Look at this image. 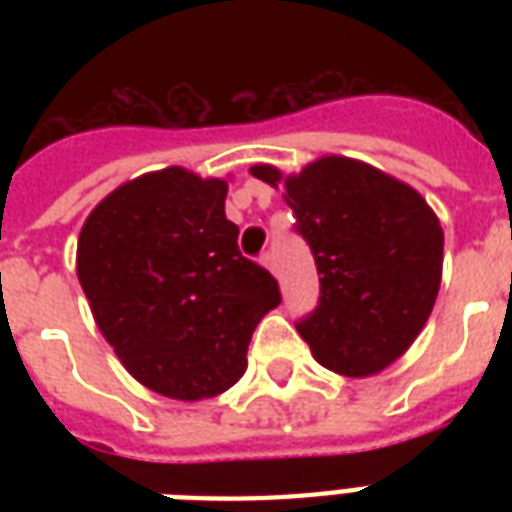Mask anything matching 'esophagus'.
Returning <instances> with one entry per match:
<instances>
[{
  "mask_svg": "<svg viewBox=\"0 0 512 512\" xmlns=\"http://www.w3.org/2000/svg\"><path fill=\"white\" fill-rule=\"evenodd\" d=\"M260 263H263L271 273H276V257H273V252H265V255L260 257Z\"/></svg>",
  "mask_w": 512,
  "mask_h": 512,
  "instance_id": "34e87169",
  "label": "esophagus"
}]
</instances>
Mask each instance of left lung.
<instances>
[{"instance_id": "left-lung-1", "label": "left lung", "mask_w": 512, "mask_h": 512, "mask_svg": "<svg viewBox=\"0 0 512 512\" xmlns=\"http://www.w3.org/2000/svg\"><path fill=\"white\" fill-rule=\"evenodd\" d=\"M249 172L284 188L321 276L319 308L297 324L313 358L342 377H372L425 327L444 268V228L404 180L348 156H321L295 175Z\"/></svg>"}]
</instances>
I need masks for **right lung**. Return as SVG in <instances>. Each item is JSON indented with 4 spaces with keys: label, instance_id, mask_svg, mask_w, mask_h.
Returning a JSON list of instances; mask_svg holds the SVG:
<instances>
[{
    "label": "right lung",
    "instance_id": "right-lung-1",
    "mask_svg": "<svg viewBox=\"0 0 512 512\" xmlns=\"http://www.w3.org/2000/svg\"><path fill=\"white\" fill-rule=\"evenodd\" d=\"M225 196V177L146 172L92 209L76 244L106 342L140 385L175 401L231 388L252 332L281 303L271 273L241 257Z\"/></svg>",
    "mask_w": 512,
    "mask_h": 512
}]
</instances>
